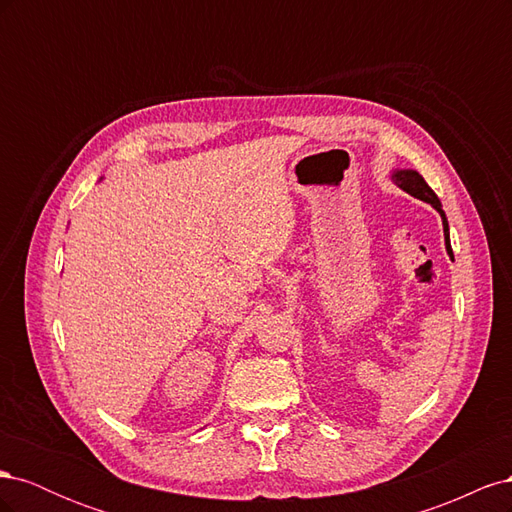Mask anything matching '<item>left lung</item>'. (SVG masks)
<instances>
[{"instance_id":"8db88e82","label":"left lung","mask_w":512,"mask_h":512,"mask_svg":"<svg viewBox=\"0 0 512 512\" xmlns=\"http://www.w3.org/2000/svg\"><path fill=\"white\" fill-rule=\"evenodd\" d=\"M401 190L404 192H408L410 196H414V198H418V200H425V203H429L433 209H436L438 213H440V218H442V226H444V243H446V252H448V256H451V260H455L453 258V247H451V237H448V222H446V215H444V211H442V203H440V198L436 196V192H433L429 185H427V181L416 173V170H395L393 173V177H391Z\"/></svg>"}]
</instances>
